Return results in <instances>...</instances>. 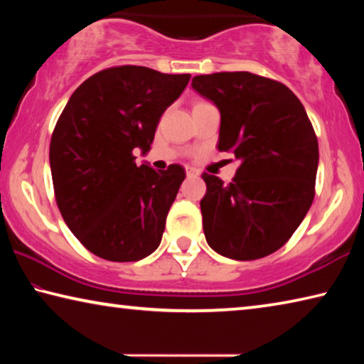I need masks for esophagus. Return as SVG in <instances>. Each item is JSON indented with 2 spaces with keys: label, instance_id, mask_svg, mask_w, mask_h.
Here are the masks:
<instances>
[{
  "label": "esophagus",
  "instance_id": "1",
  "mask_svg": "<svg viewBox=\"0 0 364 364\" xmlns=\"http://www.w3.org/2000/svg\"><path fill=\"white\" fill-rule=\"evenodd\" d=\"M186 175H188V178H197V176L200 175V171L193 168V167H188V168H186Z\"/></svg>",
  "mask_w": 364,
  "mask_h": 364
}]
</instances>
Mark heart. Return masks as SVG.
I'll return each instance as SVG.
<instances>
[{
	"label": "heart",
	"mask_w": 364,
	"mask_h": 364,
	"mask_svg": "<svg viewBox=\"0 0 364 364\" xmlns=\"http://www.w3.org/2000/svg\"><path fill=\"white\" fill-rule=\"evenodd\" d=\"M197 104H199V102H197Z\"/></svg>",
	"instance_id": "1"
}]
</instances>
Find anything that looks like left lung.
I'll list each match as a JSON object with an SVG mask.
<instances>
[{"label": "left lung", "mask_w": 364, "mask_h": 364, "mask_svg": "<svg viewBox=\"0 0 364 364\" xmlns=\"http://www.w3.org/2000/svg\"><path fill=\"white\" fill-rule=\"evenodd\" d=\"M191 85L220 110L218 149L241 160L230 184L202 175L207 242L232 260L273 254L315 197L319 152L305 107L286 85L250 72L197 75Z\"/></svg>", "instance_id": "left-lung-1"}]
</instances>
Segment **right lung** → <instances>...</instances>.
I'll list each match as a JSON object with an SVG mask.
<instances>
[{
    "mask_svg": "<svg viewBox=\"0 0 364 364\" xmlns=\"http://www.w3.org/2000/svg\"><path fill=\"white\" fill-rule=\"evenodd\" d=\"M141 65L95 73L78 86L54 127L49 164L58 207L91 254L138 262L162 241L165 220L186 173L136 165L157 123L189 83Z\"/></svg>",
    "mask_w": 364,
    "mask_h": 364,
    "instance_id": "obj_1",
    "label": "right lung"
}]
</instances>
